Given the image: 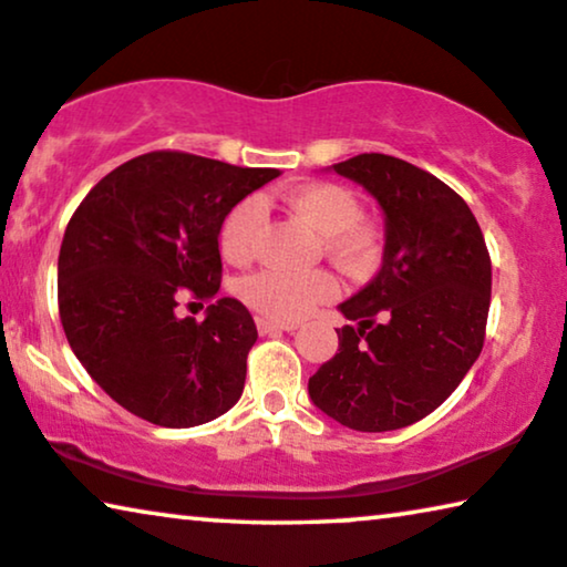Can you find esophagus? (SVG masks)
<instances>
[{
    "label": "esophagus",
    "instance_id": "obj_1",
    "mask_svg": "<svg viewBox=\"0 0 567 567\" xmlns=\"http://www.w3.org/2000/svg\"><path fill=\"white\" fill-rule=\"evenodd\" d=\"M257 328L261 336L267 333H292L298 331V323H277V320H269V318H257Z\"/></svg>",
    "mask_w": 567,
    "mask_h": 567
}]
</instances>
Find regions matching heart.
I'll return each instance as SVG.
<instances>
[{
  "instance_id": "1",
  "label": "heart",
  "mask_w": 567,
  "mask_h": 567,
  "mask_svg": "<svg viewBox=\"0 0 567 567\" xmlns=\"http://www.w3.org/2000/svg\"><path fill=\"white\" fill-rule=\"evenodd\" d=\"M287 208L312 231L320 234L328 257L351 272H369L382 257V234L361 216L359 198L338 183H308L287 193ZM265 206L259 198H247L236 206L221 226V251L234 261L255 257ZM244 298L267 318L300 320L338 295V280L328 269L312 272H267L251 275L244 282Z\"/></svg>"
}]
</instances>
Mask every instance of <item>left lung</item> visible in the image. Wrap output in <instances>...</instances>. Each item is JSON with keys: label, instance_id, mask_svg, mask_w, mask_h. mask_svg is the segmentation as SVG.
<instances>
[{"label": "left lung", "instance_id": "1", "mask_svg": "<svg viewBox=\"0 0 567 567\" xmlns=\"http://www.w3.org/2000/svg\"><path fill=\"white\" fill-rule=\"evenodd\" d=\"M386 218L384 261L341 312L338 353L310 377L316 408L361 433L408 427L453 394L478 359L492 257L458 193L400 157L367 152L333 165Z\"/></svg>", "mask_w": 567, "mask_h": 567}]
</instances>
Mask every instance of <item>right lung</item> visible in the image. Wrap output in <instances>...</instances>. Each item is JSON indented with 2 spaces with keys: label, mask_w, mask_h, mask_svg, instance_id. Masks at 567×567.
Instances as JSON below:
<instances>
[{
  "label": "right lung",
  "mask_w": 567,
  "mask_h": 567,
  "mask_svg": "<svg viewBox=\"0 0 567 567\" xmlns=\"http://www.w3.org/2000/svg\"><path fill=\"white\" fill-rule=\"evenodd\" d=\"M280 173L157 150L116 167L65 226L58 310L91 379L132 415L193 427L241 396L257 341L249 310L221 287L218 234L229 210ZM190 293L203 324L174 316Z\"/></svg>",
  "instance_id": "add662e5"
}]
</instances>
